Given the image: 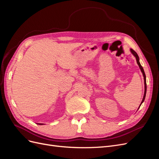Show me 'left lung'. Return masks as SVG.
I'll list each match as a JSON object with an SVG mask.
<instances>
[{
    "mask_svg": "<svg viewBox=\"0 0 159 159\" xmlns=\"http://www.w3.org/2000/svg\"><path fill=\"white\" fill-rule=\"evenodd\" d=\"M130 50H131V52L132 53V54H133V56L136 57V60H137V64H138V65H139V68H140V70H141V72L143 73V77H144V83H145V93H144V96H143V100H142V102H141V105H139V107H141V104L143 103V102H144V101H145V96H146V93H147V84H146V75H145V71H144V70H143V67L141 66V64H140V62H139V56L137 55V53L134 52L133 49H130ZM139 107L138 108V109H139Z\"/></svg>",
    "mask_w": 159,
    "mask_h": 159,
    "instance_id": "obj_1",
    "label": "left lung"
}]
</instances>
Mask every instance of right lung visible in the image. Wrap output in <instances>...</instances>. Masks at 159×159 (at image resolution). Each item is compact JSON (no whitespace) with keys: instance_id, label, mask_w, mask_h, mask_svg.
Segmentation results:
<instances>
[{"instance_id":"obj_1","label":"right lung","mask_w":159,"mask_h":159,"mask_svg":"<svg viewBox=\"0 0 159 159\" xmlns=\"http://www.w3.org/2000/svg\"><path fill=\"white\" fill-rule=\"evenodd\" d=\"M38 124H39V125H43L42 123H38Z\"/></svg>"}]
</instances>
